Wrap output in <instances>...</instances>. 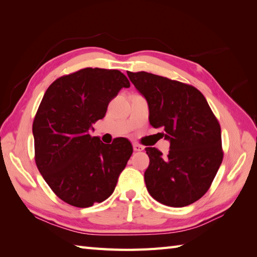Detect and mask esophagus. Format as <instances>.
Wrapping results in <instances>:
<instances>
[{
    "instance_id": "obj_1",
    "label": "esophagus",
    "mask_w": 257,
    "mask_h": 257,
    "mask_svg": "<svg viewBox=\"0 0 257 257\" xmlns=\"http://www.w3.org/2000/svg\"><path fill=\"white\" fill-rule=\"evenodd\" d=\"M133 147H134V150H135V151H143V150L145 149L143 146H140V145H138V144H134Z\"/></svg>"
}]
</instances>
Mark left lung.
<instances>
[{"label": "left lung", "instance_id": "8db88e82", "mask_svg": "<svg viewBox=\"0 0 257 257\" xmlns=\"http://www.w3.org/2000/svg\"><path fill=\"white\" fill-rule=\"evenodd\" d=\"M149 107L152 127L170 143L163 157L146 148V187L160 203L182 207L205 194L222 163L221 128L205 97L193 86L146 72H127Z\"/></svg>", "mask_w": 257, "mask_h": 257}]
</instances>
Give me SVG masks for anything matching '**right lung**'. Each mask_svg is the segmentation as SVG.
<instances>
[{
  "instance_id": "right-lung-1",
  "label": "right lung",
  "mask_w": 257,
  "mask_h": 257,
  "mask_svg": "<svg viewBox=\"0 0 257 257\" xmlns=\"http://www.w3.org/2000/svg\"><path fill=\"white\" fill-rule=\"evenodd\" d=\"M130 83L117 69L84 68L48 87L33 122L38 171L59 199L89 207L108 199L133 155L125 138L91 137L92 123Z\"/></svg>"
}]
</instances>
